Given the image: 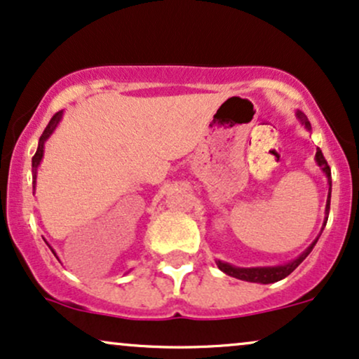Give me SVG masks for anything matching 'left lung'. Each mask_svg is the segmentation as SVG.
I'll list each match as a JSON object with an SVG mask.
<instances>
[{"mask_svg":"<svg viewBox=\"0 0 359 359\" xmlns=\"http://www.w3.org/2000/svg\"><path fill=\"white\" fill-rule=\"evenodd\" d=\"M296 118L299 119V123L306 128L308 131H311V125H309L308 118L304 116L302 111H296ZM316 163L318 166L321 168V171L325 172L326 180H328V184H330V191H328V200H326V210H325V221H323V228L320 234H318V238L321 236L323 229L326 226V221H328V215H330V201H331V170L328 166V163H326L325 156H323L321 149L318 148L316 149ZM318 238L315 241L309 245L306 250L303 251L302 255L298 256V258L287 261L285 264H278V266H256V268H240V266H234V264H229L226 261H221L218 259L216 261V264H218V268L221 269L223 273H226L228 276H233V278H238V280H243V281H250V283H261V285H269V283H276L283 280V278H286L287 274H291L294 271L296 268L299 266V264L303 263V259L306 258V256L311 253L313 248H315Z\"/></svg>","mask_w":359,"mask_h":359,"instance_id":"left-lung-1","label":"left lung"}]
</instances>
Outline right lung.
I'll use <instances>...</instances> for the list:
<instances>
[{
	"label": "right lung",
	"instance_id": "right-lung-1",
	"mask_svg": "<svg viewBox=\"0 0 359 359\" xmlns=\"http://www.w3.org/2000/svg\"><path fill=\"white\" fill-rule=\"evenodd\" d=\"M61 118H63V111H57V113L55 114V116H53V118L50 119V123H48V126L44 128L41 138H39V141H38V149H36V153H34L33 161H31V163H33V189L36 188V172H38V166H39V163H41L43 154H44V143H46L48 138H50L53 133H55L56 126L60 125ZM50 248H51V246H50ZM51 251H53V255L56 256L55 250H51Z\"/></svg>",
	"mask_w": 359,
	"mask_h": 359
}]
</instances>
